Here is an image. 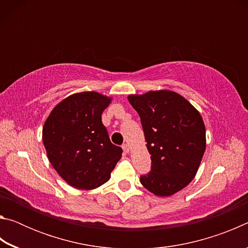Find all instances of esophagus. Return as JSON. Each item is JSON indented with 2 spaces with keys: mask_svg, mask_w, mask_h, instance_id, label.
<instances>
[{
  "mask_svg": "<svg viewBox=\"0 0 248 248\" xmlns=\"http://www.w3.org/2000/svg\"><path fill=\"white\" fill-rule=\"evenodd\" d=\"M123 150H124V153H128V152H129V150H130L129 145H128V144H124V145H123Z\"/></svg>",
  "mask_w": 248,
  "mask_h": 248,
  "instance_id": "obj_1",
  "label": "esophagus"
}]
</instances>
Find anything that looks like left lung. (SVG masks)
Instances as JSON below:
<instances>
[{
	"instance_id": "1",
	"label": "left lung",
	"mask_w": 248,
	"mask_h": 248,
	"mask_svg": "<svg viewBox=\"0 0 248 248\" xmlns=\"http://www.w3.org/2000/svg\"><path fill=\"white\" fill-rule=\"evenodd\" d=\"M140 116L151 170L140 182L159 197L182 190L196 176L205 150V128L199 111L171 91L130 95Z\"/></svg>"
}]
</instances>
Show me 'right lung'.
Here are the masks:
<instances>
[{
	"label": "right lung",
	"instance_id": "1",
	"mask_svg": "<svg viewBox=\"0 0 248 248\" xmlns=\"http://www.w3.org/2000/svg\"><path fill=\"white\" fill-rule=\"evenodd\" d=\"M111 98L96 92L73 94L59 103L46 120L43 141L53 169L78 189L107 182L123 149L112 144L102 114Z\"/></svg>",
	"mask_w": 248,
	"mask_h": 248
}]
</instances>
